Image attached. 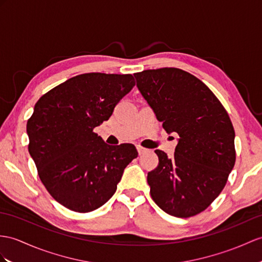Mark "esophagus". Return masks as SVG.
<instances>
[{"label": "esophagus", "instance_id": "esophagus-1", "mask_svg": "<svg viewBox=\"0 0 262 262\" xmlns=\"http://www.w3.org/2000/svg\"><path fill=\"white\" fill-rule=\"evenodd\" d=\"M137 150L139 152V155H142V153L146 152V149L143 148V146H141V145H137Z\"/></svg>", "mask_w": 262, "mask_h": 262}]
</instances>
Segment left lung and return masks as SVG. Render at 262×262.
<instances>
[{"mask_svg":"<svg viewBox=\"0 0 262 262\" xmlns=\"http://www.w3.org/2000/svg\"><path fill=\"white\" fill-rule=\"evenodd\" d=\"M137 86L168 133L179 142L173 158L156 150L148 173L153 201L164 212L189 218L211 205L234 167V130L225 106L194 75L177 68L135 73Z\"/></svg>","mask_w":262,"mask_h":262,"instance_id":"8db88e82","label":"left lung"}]
</instances>
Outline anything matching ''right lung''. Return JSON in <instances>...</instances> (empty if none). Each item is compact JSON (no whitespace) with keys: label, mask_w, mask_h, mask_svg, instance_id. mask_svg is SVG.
I'll list each match as a JSON object with an SVG mask.
<instances>
[{"label":"right lung","mask_w":262,"mask_h":262,"mask_svg":"<svg viewBox=\"0 0 262 262\" xmlns=\"http://www.w3.org/2000/svg\"><path fill=\"white\" fill-rule=\"evenodd\" d=\"M135 85L132 74L84 73L35 103L27 123L29 152L44 187L63 207L86 213L103 206L138 157L133 144L109 145L93 132Z\"/></svg>","instance_id":"add662e5"}]
</instances>
